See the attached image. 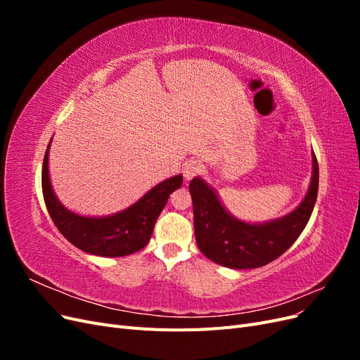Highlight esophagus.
<instances>
[{
    "mask_svg": "<svg viewBox=\"0 0 360 360\" xmlns=\"http://www.w3.org/2000/svg\"><path fill=\"white\" fill-rule=\"evenodd\" d=\"M202 163L200 160H188L184 163V168H183V176L186 180H191L192 177L197 176L202 171Z\"/></svg>",
    "mask_w": 360,
    "mask_h": 360,
    "instance_id": "esophagus-1",
    "label": "esophagus"
}]
</instances>
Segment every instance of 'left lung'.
Masks as SVG:
<instances>
[{"label":"left lung","mask_w":360,"mask_h":360,"mask_svg":"<svg viewBox=\"0 0 360 360\" xmlns=\"http://www.w3.org/2000/svg\"><path fill=\"white\" fill-rule=\"evenodd\" d=\"M189 191L193 204L195 238L213 263L230 269L263 267L281 257L297 240L317 201L319 162L312 155V180L296 210L266 224H246L228 213L204 180L195 177Z\"/></svg>","instance_id":"obj_1"}]
</instances>
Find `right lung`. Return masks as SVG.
<instances>
[{
    "instance_id": "obj_1",
    "label": "right lung",
    "mask_w": 360,
    "mask_h": 360,
    "mask_svg": "<svg viewBox=\"0 0 360 360\" xmlns=\"http://www.w3.org/2000/svg\"><path fill=\"white\" fill-rule=\"evenodd\" d=\"M48 150L43 158L41 191L49 216L73 246L93 255L124 257L143 249L153 234L155 224L169 195L183 183L181 176L171 177L156 184L123 212L106 217H85L63 207L53 193L48 171Z\"/></svg>"
}]
</instances>
